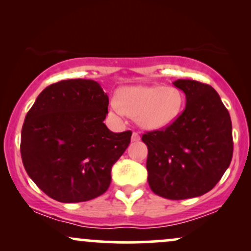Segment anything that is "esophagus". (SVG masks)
I'll use <instances>...</instances> for the list:
<instances>
[{
    "label": "esophagus",
    "instance_id": "esophagus-1",
    "mask_svg": "<svg viewBox=\"0 0 251 251\" xmlns=\"http://www.w3.org/2000/svg\"><path fill=\"white\" fill-rule=\"evenodd\" d=\"M139 140H140L139 134H138L137 132H133V133H132V142H139Z\"/></svg>",
    "mask_w": 251,
    "mask_h": 251
}]
</instances>
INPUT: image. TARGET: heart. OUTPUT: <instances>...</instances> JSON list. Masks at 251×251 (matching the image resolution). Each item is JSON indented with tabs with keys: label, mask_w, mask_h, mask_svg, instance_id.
I'll use <instances>...</instances> for the list:
<instances>
[{
	"label": "heart",
	"mask_w": 251,
	"mask_h": 251,
	"mask_svg": "<svg viewBox=\"0 0 251 251\" xmlns=\"http://www.w3.org/2000/svg\"><path fill=\"white\" fill-rule=\"evenodd\" d=\"M181 106L183 94L174 86H128L120 89L118 100L109 102V113L119 119L128 114L140 127L154 131L171 125Z\"/></svg>",
	"instance_id": "obj_1"
}]
</instances>
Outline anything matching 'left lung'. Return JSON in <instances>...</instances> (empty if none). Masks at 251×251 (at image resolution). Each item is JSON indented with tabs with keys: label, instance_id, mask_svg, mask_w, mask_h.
<instances>
[{
	"label": "left lung",
	"instance_id": "left-lung-1",
	"mask_svg": "<svg viewBox=\"0 0 251 251\" xmlns=\"http://www.w3.org/2000/svg\"><path fill=\"white\" fill-rule=\"evenodd\" d=\"M184 92L183 113L162 131L143 135L148 145V181L152 191L169 200H186L210 191L232 158L230 114L211 86L178 79Z\"/></svg>",
	"mask_w": 251,
	"mask_h": 251
}]
</instances>
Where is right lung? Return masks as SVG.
<instances>
[{"label":"right lung","instance_id":"obj_1","mask_svg":"<svg viewBox=\"0 0 251 251\" xmlns=\"http://www.w3.org/2000/svg\"><path fill=\"white\" fill-rule=\"evenodd\" d=\"M108 97L94 80H62L46 87L25 118L22 163L50 198L79 203L102 195L111 171L131 142L103 124Z\"/></svg>","mask_w":251,"mask_h":251}]
</instances>
